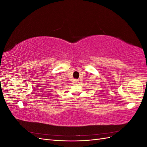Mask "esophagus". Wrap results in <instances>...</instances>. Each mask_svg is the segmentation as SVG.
I'll list each match as a JSON object with an SVG mask.
<instances>
[{
	"instance_id": "obj_1",
	"label": "esophagus",
	"mask_w": 147,
	"mask_h": 147,
	"mask_svg": "<svg viewBox=\"0 0 147 147\" xmlns=\"http://www.w3.org/2000/svg\"><path fill=\"white\" fill-rule=\"evenodd\" d=\"M79 83V82H78V80H74V83L77 84V83Z\"/></svg>"
}]
</instances>
